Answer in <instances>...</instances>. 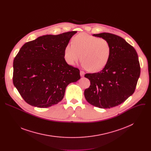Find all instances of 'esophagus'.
<instances>
[{
    "label": "esophagus",
    "mask_w": 151,
    "mask_h": 151,
    "mask_svg": "<svg viewBox=\"0 0 151 151\" xmlns=\"http://www.w3.org/2000/svg\"><path fill=\"white\" fill-rule=\"evenodd\" d=\"M84 75H85V72L83 71H80V75H81V76L83 77L84 76Z\"/></svg>",
    "instance_id": "obj_1"
}]
</instances>
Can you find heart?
I'll use <instances>...</instances> for the list:
<instances>
[{
	"mask_svg": "<svg viewBox=\"0 0 151 151\" xmlns=\"http://www.w3.org/2000/svg\"><path fill=\"white\" fill-rule=\"evenodd\" d=\"M109 42L85 33L74 36L72 44L66 46L64 55L67 63L74 65L80 58L82 66L91 72L101 70L108 63L111 55Z\"/></svg>",
	"mask_w": 151,
	"mask_h": 151,
	"instance_id": "heart-1",
	"label": "heart"
}]
</instances>
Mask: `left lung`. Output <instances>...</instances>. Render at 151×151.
I'll list each match as a JSON object with an SVG mask.
<instances>
[{"instance_id": "left-lung-1", "label": "left lung", "mask_w": 151, "mask_h": 151, "mask_svg": "<svg viewBox=\"0 0 151 151\" xmlns=\"http://www.w3.org/2000/svg\"><path fill=\"white\" fill-rule=\"evenodd\" d=\"M93 36L109 42L111 55L101 71L85 75L91 84L84 91V96L96 107L111 108L121 104L134 93L140 74L138 55L135 49L119 36L109 33Z\"/></svg>"}]
</instances>
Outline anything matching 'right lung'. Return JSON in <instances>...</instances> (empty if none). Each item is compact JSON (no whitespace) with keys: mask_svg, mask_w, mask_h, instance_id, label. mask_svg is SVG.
<instances>
[{"mask_svg":"<svg viewBox=\"0 0 151 151\" xmlns=\"http://www.w3.org/2000/svg\"><path fill=\"white\" fill-rule=\"evenodd\" d=\"M76 32L44 35L21 48L13 62V83L26 103L40 108L55 105L67 86L81 78L79 70L69 65L64 55Z\"/></svg>","mask_w":151,"mask_h":151,"instance_id":"obj_1","label":"right lung"}]
</instances>
